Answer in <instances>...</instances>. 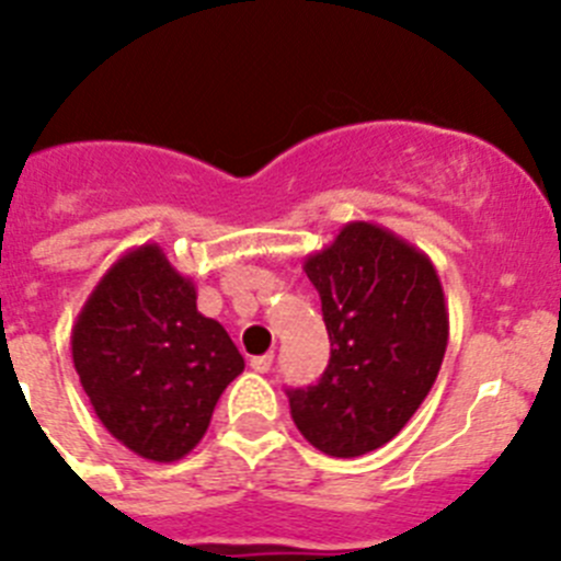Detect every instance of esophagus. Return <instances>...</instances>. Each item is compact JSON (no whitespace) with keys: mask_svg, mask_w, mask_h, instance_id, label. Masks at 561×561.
Here are the masks:
<instances>
[{"mask_svg":"<svg viewBox=\"0 0 561 561\" xmlns=\"http://www.w3.org/2000/svg\"><path fill=\"white\" fill-rule=\"evenodd\" d=\"M272 359H275V356H272V354L252 356V359H250V368L255 370V374H270V370H272Z\"/></svg>","mask_w":561,"mask_h":561,"instance_id":"esophagus-1","label":"esophagus"}]
</instances>
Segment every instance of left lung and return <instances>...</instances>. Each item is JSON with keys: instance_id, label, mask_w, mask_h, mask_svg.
<instances>
[{"instance_id": "left-lung-1", "label": "left lung", "mask_w": 561, "mask_h": 561, "mask_svg": "<svg viewBox=\"0 0 561 561\" xmlns=\"http://www.w3.org/2000/svg\"><path fill=\"white\" fill-rule=\"evenodd\" d=\"M331 340L325 374L291 388V419L311 447L356 458L413 419L444 362L449 314L438 272L419 247L370 221H348L304 261Z\"/></svg>"}]
</instances>
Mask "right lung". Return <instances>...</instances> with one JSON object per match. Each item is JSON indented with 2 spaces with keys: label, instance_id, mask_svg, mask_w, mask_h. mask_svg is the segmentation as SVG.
<instances>
[{
  "label": "right lung",
  "instance_id": "right-lung-1",
  "mask_svg": "<svg viewBox=\"0 0 561 561\" xmlns=\"http://www.w3.org/2000/svg\"><path fill=\"white\" fill-rule=\"evenodd\" d=\"M72 362L103 427L146 460L171 463L210 427L244 370L225 325L196 309V286L157 244L117 257L72 325Z\"/></svg>",
  "mask_w": 561,
  "mask_h": 561
}]
</instances>
